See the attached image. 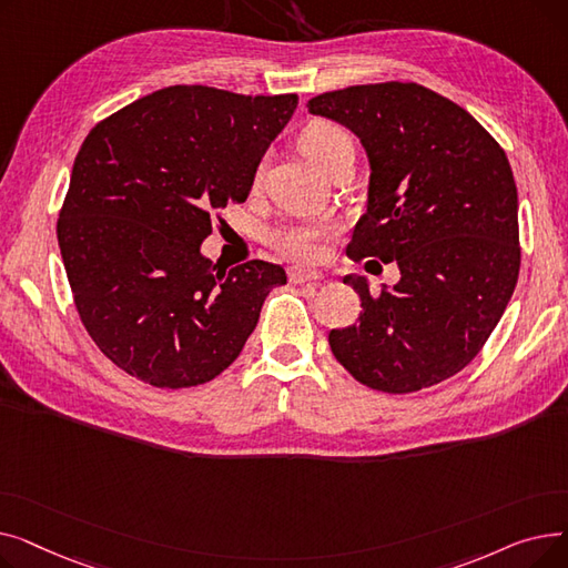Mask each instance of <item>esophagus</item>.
Masks as SVG:
<instances>
[{"instance_id": "1", "label": "esophagus", "mask_w": 568, "mask_h": 568, "mask_svg": "<svg viewBox=\"0 0 568 568\" xmlns=\"http://www.w3.org/2000/svg\"><path fill=\"white\" fill-rule=\"evenodd\" d=\"M322 278H324V274H320V272H308V268H300V266L290 268V281L292 283H317Z\"/></svg>"}]
</instances>
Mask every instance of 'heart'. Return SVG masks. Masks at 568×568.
<instances>
[{"label": "heart", "mask_w": 568, "mask_h": 568, "mask_svg": "<svg viewBox=\"0 0 568 568\" xmlns=\"http://www.w3.org/2000/svg\"><path fill=\"white\" fill-rule=\"evenodd\" d=\"M300 146L317 168L326 172V168L347 146H352V138L341 124L329 122V119H315L302 131ZM334 232L336 227L326 221H292L268 234V244L294 262H317L324 257L326 242L334 236Z\"/></svg>", "instance_id": "1"}]
</instances>
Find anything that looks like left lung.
<instances>
[{
  "label": "left lung",
  "instance_id": "1",
  "mask_svg": "<svg viewBox=\"0 0 568 568\" xmlns=\"http://www.w3.org/2000/svg\"><path fill=\"white\" fill-rule=\"evenodd\" d=\"M308 112L359 135L371 161L368 209L347 255L400 268V281L379 294L364 276H345L364 313L332 329L334 356L384 394L449 379L481 352L518 283L509 159L467 110L416 82L324 92Z\"/></svg>",
  "mask_w": 568,
  "mask_h": 568
}]
</instances>
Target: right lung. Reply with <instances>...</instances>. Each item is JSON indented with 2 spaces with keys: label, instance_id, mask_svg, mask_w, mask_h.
Segmentation results:
<instances>
[{
  "label": "right lung",
  "instance_id": "add662e5",
  "mask_svg": "<svg viewBox=\"0 0 568 568\" xmlns=\"http://www.w3.org/2000/svg\"><path fill=\"white\" fill-rule=\"evenodd\" d=\"M296 103V94L174 84L89 131L57 242L84 329L114 366L186 389L242 352L285 268L264 260L225 268L200 244L221 209L248 197Z\"/></svg>",
  "mask_w": 568,
  "mask_h": 568
}]
</instances>
